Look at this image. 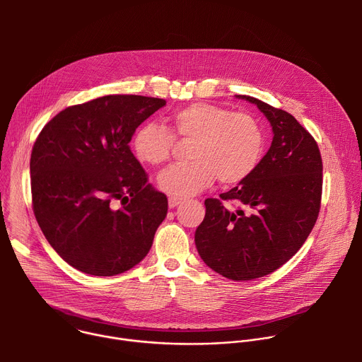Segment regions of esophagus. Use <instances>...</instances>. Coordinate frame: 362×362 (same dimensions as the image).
Listing matches in <instances>:
<instances>
[{
	"mask_svg": "<svg viewBox=\"0 0 362 362\" xmlns=\"http://www.w3.org/2000/svg\"><path fill=\"white\" fill-rule=\"evenodd\" d=\"M183 199L182 197H177V196H170L169 197V208H176V206L182 202Z\"/></svg>",
	"mask_w": 362,
	"mask_h": 362,
	"instance_id": "esophagus-1",
	"label": "esophagus"
}]
</instances>
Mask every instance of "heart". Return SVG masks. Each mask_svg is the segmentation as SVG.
Returning <instances> with one entry per match:
<instances>
[{
  "instance_id": "heart-1",
  "label": "heart",
  "mask_w": 362,
  "mask_h": 362,
  "mask_svg": "<svg viewBox=\"0 0 362 362\" xmlns=\"http://www.w3.org/2000/svg\"><path fill=\"white\" fill-rule=\"evenodd\" d=\"M173 132L163 124L146 122L134 132V156L146 165L166 163L176 146V136L193 143L185 165L163 170L159 187L168 194L190 196L208 187L218 176L223 185H236L247 179L264 153L265 134L261 123L247 113L192 103L172 115Z\"/></svg>"
}]
</instances>
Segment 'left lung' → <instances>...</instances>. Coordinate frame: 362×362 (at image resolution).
<instances>
[{
    "mask_svg": "<svg viewBox=\"0 0 362 362\" xmlns=\"http://www.w3.org/2000/svg\"><path fill=\"white\" fill-rule=\"evenodd\" d=\"M238 97L267 116L274 140L247 179L219 199L204 200L194 243L215 272L249 281L286 264L311 233L321 209L322 159L315 139L292 115L250 95Z\"/></svg>",
    "mask_w": 362,
    "mask_h": 362,
    "instance_id": "obj_1",
    "label": "left lung"
}]
</instances>
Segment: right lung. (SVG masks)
Listing matches in <instances>:
<instances>
[{
  "instance_id": "1",
  "label": "right lung",
  "mask_w": 362,
  "mask_h": 362,
  "mask_svg": "<svg viewBox=\"0 0 362 362\" xmlns=\"http://www.w3.org/2000/svg\"><path fill=\"white\" fill-rule=\"evenodd\" d=\"M166 100L110 94L64 109L40 132L30 172L35 219L53 249L94 276L129 271L168 215L130 150L136 129Z\"/></svg>"
}]
</instances>
